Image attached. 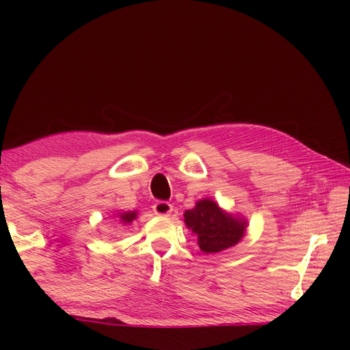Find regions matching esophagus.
Listing matches in <instances>:
<instances>
[{
  "mask_svg": "<svg viewBox=\"0 0 350 350\" xmlns=\"http://www.w3.org/2000/svg\"><path fill=\"white\" fill-rule=\"evenodd\" d=\"M153 212L154 215H159V217H168L173 212V206L167 202H156L153 204Z\"/></svg>",
  "mask_w": 350,
  "mask_h": 350,
  "instance_id": "1",
  "label": "esophagus"
}]
</instances>
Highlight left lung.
Here are the masks:
<instances>
[{"label": "left lung", "mask_w": 350, "mask_h": 350, "mask_svg": "<svg viewBox=\"0 0 350 350\" xmlns=\"http://www.w3.org/2000/svg\"><path fill=\"white\" fill-rule=\"evenodd\" d=\"M183 217L185 224L197 236L200 250L206 254L234 247L247 230V221L222 211L209 198L200 200Z\"/></svg>", "instance_id": "obj_1"}]
</instances>
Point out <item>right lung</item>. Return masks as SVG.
I'll return each instance as SVG.
<instances>
[{
	"label": "right lung",
	"mask_w": 350,
	"mask_h": 350,
	"mask_svg": "<svg viewBox=\"0 0 350 350\" xmlns=\"http://www.w3.org/2000/svg\"><path fill=\"white\" fill-rule=\"evenodd\" d=\"M137 218V212L132 211V212H123V213H118V221L122 222V224H131V222Z\"/></svg>",
	"instance_id": "1"
}]
</instances>
